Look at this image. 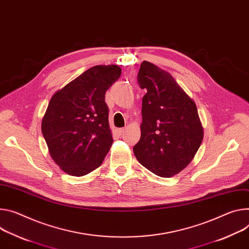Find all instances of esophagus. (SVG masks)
I'll use <instances>...</instances> for the list:
<instances>
[{"label": "esophagus", "mask_w": 249, "mask_h": 249, "mask_svg": "<svg viewBox=\"0 0 249 249\" xmlns=\"http://www.w3.org/2000/svg\"><path fill=\"white\" fill-rule=\"evenodd\" d=\"M125 130H126L125 128H119V129H117V130H116V132H117V134H118V135H123V134H124V132H125Z\"/></svg>", "instance_id": "34e87169"}]
</instances>
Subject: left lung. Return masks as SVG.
Segmentation results:
<instances>
[{"mask_svg":"<svg viewBox=\"0 0 249 249\" xmlns=\"http://www.w3.org/2000/svg\"><path fill=\"white\" fill-rule=\"evenodd\" d=\"M138 82L142 99L141 138L133 151L139 163L162 178L182 172L203 138L196 105L170 72L144 60Z\"/></svg>","mask_w":249,"mask_h":249,"instance_id":"1","label":"left lung"}]
</instances>
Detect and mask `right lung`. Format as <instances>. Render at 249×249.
<instances>
[{
	"label": "right lung",
	"instance_id": "1",
	"mask_svg": "<svg viewBox=\"0 0 249 249\" xmlns=\"http://www.w3.org/2000/svg\"><path fill=\"white\" fill-rule=\"evenodd\" d=\"M120 75L118 65H95L51 98L41 132L53 160L67 175L94 171L109 152L113 138L105 93Z\"/></svg>",
	"mask_w": 249,
	"mask_h": 249
}]
</instances>
